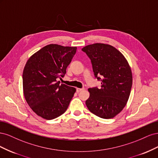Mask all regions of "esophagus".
Wrapping results in <instances>:
<instances>
[{"label": "esophagus", "mask_w": 158, "mask_h": 158, "mask_svg": "<svg viewBox=\"0 0 158 158\" xmlns=\"http://www.w3.org/2000/svg\"><path fill=\"white\" fill-rule=\"evenodd\" d=\"M84 88H76V92H77L78 93V92H81V91L84 90Z\"/></svg>", "instance_id": "obj_1"}]
</instances>
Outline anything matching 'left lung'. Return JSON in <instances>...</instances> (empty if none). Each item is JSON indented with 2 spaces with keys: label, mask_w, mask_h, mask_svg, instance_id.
<instances>
[{
  "label": "left lung",
  "mask_w": 158,
  "mask_h": 158,
  "mask_svg": "<svg viewBox=\"0 0 158 158\" xmlns=\"http://www.w3.org/2000/svg\"><path fill=\"white\" fill-rule=\"evenodd\" d=\"M82 50L92 62L95 76L102 82L101 88L88 89L89 97L85 105L90 112L100 118H113L125 107L130 96L131 66L124 55L112 45L97 43Z\"/></svg>",
  "instance_id": "8db88e82"
}]
</instances>
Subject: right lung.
Wrapping results in <instances>:
<instances>
[{
    "label": "right lung",
    "mask_w": 158,
    "mask_h": 158,
    "mask_svg": "<svg viewBox=\"0 0 158 158\" xmlns=\"http://www.w3.org/2000/svg\"><path fill=\"white\" fill-rule=\"evenodd\" d=\"M76 47L50 44L31 55L23 71V92L30 108L38 116L51 120L67 109L76 88L60 84L76 52Z\"/></svg>",
    "instance_id": "obj_1"
}]
</instances>
